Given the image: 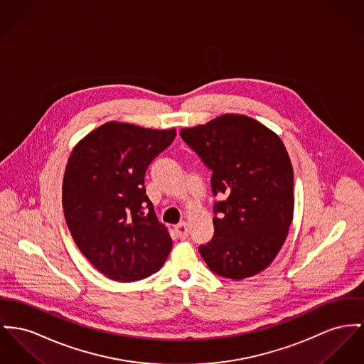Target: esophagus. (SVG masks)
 Returning <instances> with one entry per match:
<instances>
[{
	"instance_id": "34e87169",
	"label": "esophagus",
	"mask_w": 364,
	"mask_h": 364,
	"mask_svg": "<svg viewBox=\"0 0 364 364\" xmlns=\"http://www.w3.org/2000/svg\"><path fill=\"white\" fill-rule=\"evenodd\" d=\"M175 233H176V236L181 240L188 239V236H189V226H188V223L186 222H181L179 225H176L175 226Z\"/></svg>"
}]
</instances>
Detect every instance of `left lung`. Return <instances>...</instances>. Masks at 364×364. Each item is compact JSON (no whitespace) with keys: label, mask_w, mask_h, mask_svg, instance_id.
Returning <instances> with one entry per match:
<instances>
[{"label":"left lung","mask_w":364,"mask_h":364,"mask_svg":"<svg viewBox=\"0 0 364 364\" xmlns=\"http://www.w3.org/2000/svg\"><path fill=\"white\" fill-rule=\"evenodd\" d=\"M185 144L213 171L214 236L198 251L218 276L242 280L267 269L287 237L294 172L282 139L264 124L223 114L181 129Z\"/></svg>","instance_id":"left-lung-1"}]
</instances>
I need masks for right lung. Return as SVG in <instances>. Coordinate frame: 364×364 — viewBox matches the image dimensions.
<instances>
[{"label":"right lung","instance_id":"add662e5","mask_svg":"<svg viewBox=\"0 0 364 364\" xmlns=\"http://www.w3.org/2000/svg\"><path fill=\"white\" fill-rule=\"evenodd\" d=\"M175 135L173 128L106 122L69 157L62 186L66 223L84 257L112 280H142L170 254V233L146 194L145 173Z\"/></svg>","mask_w":364,"mask_h":364}]
</instances>
